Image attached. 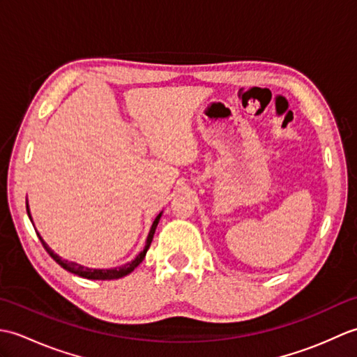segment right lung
<instances>
[{"mask_svg":"<svg viewBox=\"0 0 357 357\" xmlns=\"http://www.w3.org/2000/svg\"><path fill=\"white\" fill-rule=\"evenodd\" d=\"M26 207H27V215H29V218H30V221H32V215H30L29 202H27V201H26ZM161 216H162V211L155 218L153 224H151V229H150V231H149V236H147V239H146V245H144L142 252H139V255L136 256L133 261L127 262V264H124V265H119V267H115V268H89V267H84V265H81V264H78V262L64 259V257H61V256L53 252V250L47 245V242H45V241L41 238L40 233L36 231V234H38V238H40L43 247L45 248V252H47V253L53 257V261H56V264L61 265V267H63L64 270L70 271V273H73V275H77V276L86 278V279H93V280H112V279H119V278H124V276H127V275H130V273L144 261V257H146V253H147V250H149V247H150V244H151V241H153V234H155V230H156V227H158V224H159V219H161ZM32 224H33V221H32ZM33 227H35V225H33Z\"/></svg>","mask_w":357,"mask_h":357,"instance_id":"right-lung-1","label":"right lung"}]
</instances>
